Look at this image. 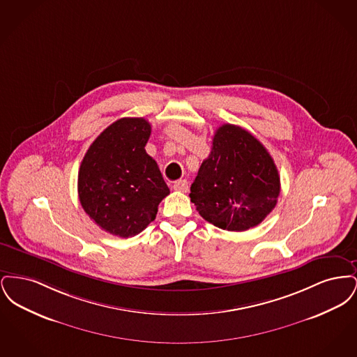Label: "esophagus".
<instances>
[{"mask_svg":"<svg viewBox=\"0 0 357 357\" xmlns=\"http://www.w3.org/2000/svg\"><path fill=\"white\" fill-rule=\"evenodd\" d=\"M172 188L175 191H179V192H186L187 188H188V183H187L186 179H179L174 183Z\"/></svg>","mask_w":357,"mask_h":357,"instance_id":"34e87169","label":"esophagus"}]
</instances>
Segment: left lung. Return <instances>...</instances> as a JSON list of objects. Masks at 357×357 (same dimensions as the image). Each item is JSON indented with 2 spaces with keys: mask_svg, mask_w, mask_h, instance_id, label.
Segmentation results:
<instances>
[{
  "mask_svg": "<svg viewBox=\"0 0 357 357\" xmlns=\"http://www.w3.org/2000/svg\"><path fill=\"white\" fill-rule=\"evenodd\" d=\"M190 190L191 202L206 221L223 230L245 231L266 218L281 188L264 144L246 130L223 124Z\"/></svg>",
  "mask_w": 357,
  "mask_h": 357,
  "instance_id": "left-lung-1",
  "label": "left lung"
}]
</instances>
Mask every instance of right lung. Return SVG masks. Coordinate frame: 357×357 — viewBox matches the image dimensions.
Segmentation results:
<instances>
[{"label": "right lung", "instance_id": "add662e5", "mask_svg": "<svg viewBox=\"0 0 357 357\" xmlns=\"http://www.w3.org/2000/svg\"><path fill=\"white\" fill-rule=\"evenodd\" d=\"M151 126L143 118H121L89 146L79 170V199L91 220L112 236L134 237L155 220L170 194L144 147Z\"/></svg>", "mask_w": 357, "mask_h": 357}]
</instances>
